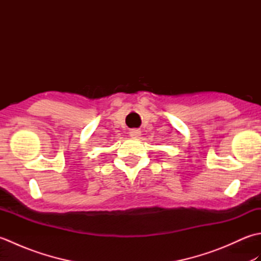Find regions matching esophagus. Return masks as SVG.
Here are the masks:
<instances>
[{
    "label": "esophagus",
    "mask_w": 261,
    "mask_h": 261,
    "mask_svg": "<svg viewBox=\"0 0 261 261\" xmlns=\"http://www.w3.org/2000/svg\"><path fill=\"white\" fill-rule=\"evenodd\" d=\"M140 136H141V131L140 130L134 129V130L130 131V137L134 138V139H137V138H139Z\"/></svg>",
    "instance_id": "1"
}]
</instances>
